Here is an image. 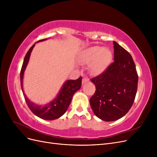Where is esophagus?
Here are the masks:
<instances>
[{"mask_svg":"<svg viewBox=\"0 0 157 157\" xmlns=\"http://www.w3.org/2000/svg\"><path fill=\"white\" fill-rule=\"evenodd\" d=\"M88 81H89V79L87 77H84L82 78V84L86 82H88Z\"/></svg>","mask_w":157,"mask_h":157,"instance_id":"34e87169","label":"esophagus"}]
</instances>
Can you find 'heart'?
I'll return each instance as SVG.
<instances>
[{"mask_svg":"<svg viewBox=\"0 0 157 157\" xmlns=\"http://www.w3.org/2000/svg\"><path fill=\"white\" fill-rule=\"evenodd\" d=\"M112 58L111 52L107 48L94 46L85 50L81 55V61L84 64H91V71L99 74L105 70Z\"/></svg>","mask_w":157,"mask_h":157,"instance_id":"1","label":"heart"}]
</instances>
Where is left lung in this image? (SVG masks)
Here are the masks:
<instances>
[{"label":"left lung","instance_id":"8db88e82","mask_svg":"<svg viewBox=\"0 0 157 157\" xmlns=\"http://www.w3.org/2000/svg\"><path fill=\"white\" fill-rule=\"evenodd\" d=\"M114 61L103 72L90 80L96 92L90 99L95 115L104 121L124 117L134 103L138 75L129 52L113 41Z\"/></svg>","mask_w":157,"mask_h":157}]
</instances>
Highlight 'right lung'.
<instances>
[{"instance_id": "1", "label": "right lung", "mask_w": 157, "mask_h": 157, "mask_svg": "<svg viewBox=\"0 0 157 157\" xmlns=\"http://www.w3.org/2000/svg\"><path fill=\"white\" fill-rule=\"evenodd\" d=\"M46 39L40 40L38 42L43 41ZM35 44H33L30 49L28 50L26 54L23 63L21 67L20 72V81L21 87L23 92V96H24L25 102L27 106L29 107L30 110L35 114V115L42 119L44 120H55L62 116L67 111L70 103L72 100L73 96L74 94L78 90L82 84V77H80L77 80H67L63 84V88L61 89L58 96H57L53 101L46 105L41 106L38 105L36 104L31 101L26 96L23 90V73L27 67L28 61L29 59V57L32 52L33 48H34Z\"/></svg>"}]
</instances>
